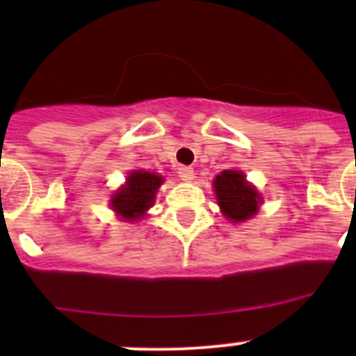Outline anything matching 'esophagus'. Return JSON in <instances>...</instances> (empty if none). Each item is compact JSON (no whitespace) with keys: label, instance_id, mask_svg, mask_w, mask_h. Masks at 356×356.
<instances>
[{"label":"esophagus","instance_id":"obj_1","mask_svg":"<svg viewBox=\"0 0 356 356\" xmlns=\"http://www.w3.org/2000/svg\"><path fill=\"white\" fill-rule=\"evenodd\" d=\"M177 175L181 177V181L184 182H191L195 179V170L191 167H186V165H181L177 168Z\"/></svg>","mask_w":356,"mask_h":356}]
</instances>
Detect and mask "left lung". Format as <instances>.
I'll return each mask as SVG.
<instances>
[{
    "label": "left lung",
    "instance_id": "8db88e82",
    "mask_svg": "<svg viewBox=\"0 0 356 356\" xmlns=\"http://www.w3.org/2000/svg\"><path fill=\"white\" fill-rule=\"evenodd\" d=\"M215 195L225 217L232 222H243L258 210L260 196L248 184L243 172L224 170L213 181Z\"/></svg>",
    "mask_w": 356,
    "mask_h": 356
}]
</instances>
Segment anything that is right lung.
<instances>
[{"label":"right lung","instance_id":"obj_1","mask_svg":"<svg viewBox=\"0 0 356 356\" xmlns=\"http://www.w3.org/2000/svg\"><path fill=\"white\" fill-rule=\"evenodd\" d=\"M161 182H163V179L160 175L152 174V172H132L127 177L124 188L115 193L111 207L118 215L129 218V220L143 217V213L153 204L155 193Z\"/></svg>","mask_w":356,"mask_h":356}]
</instances>
